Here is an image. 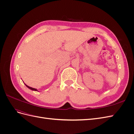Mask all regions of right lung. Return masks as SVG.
I'll return each mask as SVG.
<instances>
[{"instance_id":"1","label":"right lung","mask_w":134,"mask_h":134,"mask_svg":"<svg viewBox=\"0 0 134 134\" xmlns=\"http://www.w3.org/2000/svg\"><path fill=\"white\" fill-rule=\"evenodd\" d=\"M25 84L26 85V86L27 88H28L29 89H30V90H32V91H38L37 90H36V89L34 88H32V87H29V86H28L27 85H26L25 83Z\"/></svg>"}]
</instances>
